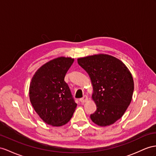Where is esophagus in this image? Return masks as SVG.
I'll use <instances>...</instances> for the list:
<instances>
[{"mask_svg": "<svg viewBox=\"0 0 156 156\" xmlns=\"http://www.w3.org/2000/svg\"><path fill=\"white\" fill-rule=\"evenodd\" d=\"M87 100H88V98H87V95H83V98L80 99V101L82 102V103H85L86 102Z\"/></svg>", "mask_w": 156, "mask_h": 156, "instance_id": "1", "label": "esophagus"}]
</instances>
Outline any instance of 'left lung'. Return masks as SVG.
<instances>
[{"label":"left lung","mask_w":156,"mask_h":156,"mask_svg":"<svg viewBox=\"0 0 156 156\" xmlns=\"http://www.w3.org/2000/svg\"><path fill=\"white\" fill-rule=\"evenodd\" d=\"M77 61L88 74L93 87L91 98L97 110L90 115L91 120L100 126L113 125L122 117L133 98L134 80L130 70L109 55H90Z\"/></svg>","instance_id":"left-lung-1"}]
</instances>
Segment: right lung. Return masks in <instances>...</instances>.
<instances>
[{
	"label": "right lung",
	"instance_id": "right-lung-1",
	"mask_svg": "<svg viewBox=\"0 0 156 156\" xmlns=\"http://www.w3.org/2000/svg\"><path fill=\"white\" fill-rule=\"evenodd\" d=\"M59 57L35 72L30 85V100L35 112L47 125L61 126L69 122L77 104L74 101L65 75L74 62Z\"/></svg>",
	"mask_w": 156,
	"mask_h": 156
}]
</instances>
